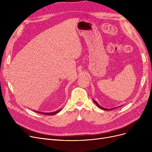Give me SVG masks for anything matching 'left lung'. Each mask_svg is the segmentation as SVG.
Instances as JSON below:
<instances>
[{
	"label": "left lung",
	"mask_w": 152,
	"mask_h": 152,
	"mask_svg": "<svg viewBox=\"0 0 152 152\" xmlns=\"http://www.w3.org/2000/svg\"><path fill=\"white\" fill-rule=\"evenodd\" d=\"M93 101H94V102L95 103V105H96L97 106H98V107L99 108H101L102 110H106V111H109V110H114V109H115L116 108H111V109H108V108H103V107H101L100 105H99V104H98V103L96 102V101H95L94 100H93Z\"/></svg>",
	"instance_id": "obj_1"
}]
</instances>
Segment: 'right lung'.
Masks as SVG:
<instances>
[{"label": "right lung", "mask_w": 152, "mask_h": 152, "mask_svg": "<svg viewBox=\"0 0 152 152\" xmlns=\"http://www.w3.org/2000/svg\"><path fill=\"white\" fill-rule=\"evenodd\" d=\"M61 110H58L57 111H54V112H51V113H43V112H40V111H35L36 112H38L39 113H41L42 115H55L58 113V112H60V111H61Z\"/></svg>", "instance_id": "right-lung-1"}]
</instances>
